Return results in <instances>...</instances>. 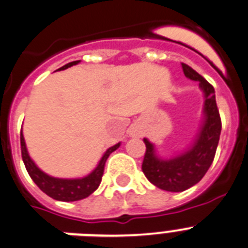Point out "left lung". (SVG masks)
<instances>
[{"instance_id":"obj_1","label":"left lung","mask_w":248,"mask_h":248,"mask_svg":"<svg viewBox=\"0 0 248 248\" xmlns=\"http://www.w3.org/2000/svg\"><path fill=\"white\" fill-rule=\"evenodd\" d=\"M181 65L186 78L199 82L205 97L199 133L190 148L169 159L157 156L154 144L144 138L146 151L141 165L144 175L153 185L171 192L187 190L202 179L214 161L221 134V118L214 87L191 67L185 63Z\"/></svg>"}]
</instances>
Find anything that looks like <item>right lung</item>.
<instances>
[{
    "label": "right lung",
    "instance_id": "1",
    "mask_svg": "<svg viewBox=\"0 0 248 248\" xmlns=\"http://www.w3.org/2000/svg\"><path fill=\"white\" fill-rule=\"evenodd\" d=\"M79 63V61H74V62L68 63L59 68L57 71H63L67 68L76 65ZM120 146V143L115 144L114 146H110L108 150L103 154L102 159L99 160L98 165L95 166L93 171L84 177H78V179H61V177H53L50 175L43 172L38 166L34 164V161L31 159L30 154L27 151V146L25 143V138L22 134L21 130V151H22V160L25 163L26 169H27L28 174L31 179L34 181L39 189L42 190L45 194H47L49 198L54 199L58 201H78L82 199L88 198L89 195L93 194L98 189L100 181H102L103 172H104L105 161L108 159L109 155L113 151L117 150Z\"/></svg>",
    "mask_w": 248,
    "mask_h": 248
}]
</instances>
